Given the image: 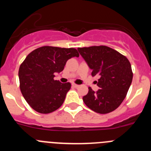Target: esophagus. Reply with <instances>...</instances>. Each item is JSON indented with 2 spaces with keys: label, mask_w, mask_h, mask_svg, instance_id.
Returning a JSON list of instances; mask_svg holds the SVG:
<instances>
[{
  "label": "esophagus",
  "mask_w": 151,
  "mask_h": 151,
  "mask_svg": "<svg viewBox=\"0 0 151 151\" xmlns=\"http://www.w3.org/2000/svg\"><path fill=\"white\" fill-rule=\"evenodd\" d=\"M72 85H73V87H74V88H78L80 86L79 85H76V84H75V83H73V84H72Z\"/></svg>",
  "instance_id": "obj_1"
}]
</instances>
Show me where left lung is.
I'll use <instances>...</instances> for the list:
<instances>
[{
  "label": "left lung",
  "instance_id": "obj_1",
  "mask_svg": "<svg viewBox=\"0 0 151 151\" xmlns=\"http://www.w3.org/2000/svg\"><path fill=\"white\" fill-rule=\"evenodd\" d=\"M78 52L92 69V76H99L94 92L88 88V93L83 97L85 105L101 114L115 110L126 97L133 73L130 62L124 55L107 46L78 47Z\"/></svg>",
  "mask_w": 151,
  "mask_h": 151
}]
</instances>
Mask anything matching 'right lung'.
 Returning <instances> with one entry per match:
<instances>
[{
  "instance_id": "obj_1",
  "label": "right lung",
  "mask_w": 151,
  "mask_h": 151,
  "mask_svg": "<svg viewBox=\"0 0 151 151\" xmlns=\"http://www.w3.org/2000/svg\"><path fill=\"white\" fill-rule=\"evenodd\" d=\"M73 57H79L76 49L43 46L31 52L21 63L19 88L33 110L47 114L62 106L71 84L54 80V74L62 72Z\"/></svg>"
}]
</instances>
